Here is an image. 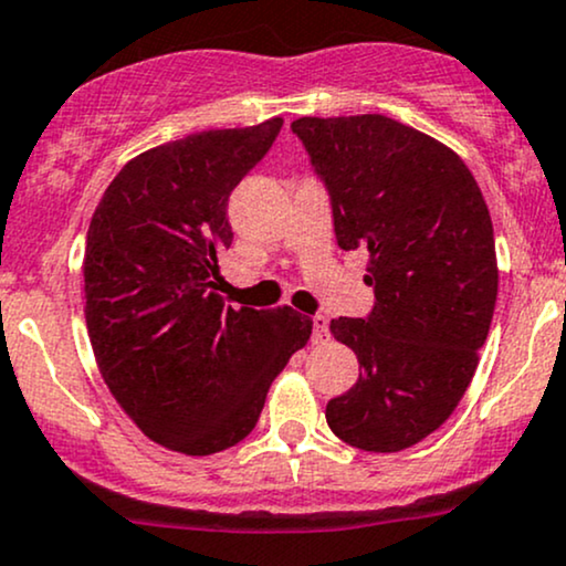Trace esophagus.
I'll return each instance as SVG.
<instances>
[{
	"label": "esophagus",
	"mask_w": 566,
	"mask_h": 566,
	"mask_svg": "<svg viewBox=\"0 0 566 566\" xmlns=\"http://www.w3.org/2000/svg\"><path fill=\"white\" fill-rule=\"evenodd\" d=\"M328 317L325 315H315L312 317V342L315 344H323L328 342Z\"/></svg>",
	"instance_id": "obj_1"
}]
</instances>
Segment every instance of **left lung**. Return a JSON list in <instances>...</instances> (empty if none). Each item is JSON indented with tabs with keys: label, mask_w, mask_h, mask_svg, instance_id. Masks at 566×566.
Masks as SVG:
<instances>
[{
	"label": "left lung",
	"mask_w": 566,
	"mask_h": 566,
	"mask_svg": "<svg viewBox=\"0 0 566 566\" xmlns=\"http://www.w3.org/2000/svg\"><path fill=\"white\" fill-rule=\"evenodd\" d=\"M291 129L328 185L338 245L368 251L376 294L368 321H331L363 370L325 421L352 448L397 453L453 416L480 365L497 296L493 219L463 158L413 126L363 113Z\"/></svg>",
	"instance_id": "left-lung-1"
}]
</instances>
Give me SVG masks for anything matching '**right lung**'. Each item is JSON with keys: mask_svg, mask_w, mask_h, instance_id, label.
<instances>
[{"mask_svg": "<svg viewBox=\"0 0 566 566\" xmlns=\"http://www.w3.org/2000/svg\"><path fill=\"white\" fill-rule=\"evenodd\" d=\"M283 118L206 129L139 153L99 198L84 249V317L105 384L148 440L185 455L249 437L312 321L289 304L224 307L228 198Z\"/></svg>", "mask_w": 566, "mask_h": 566, "instance_id": "1", "label": "right lung"}]
</instances>
